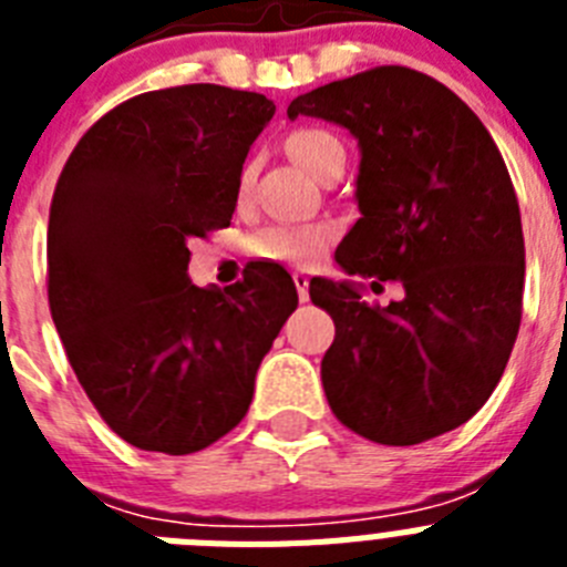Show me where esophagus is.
<instances>
[{"instance_id":"1","label":"esophagus","mask_w":567,"mask_h":567,"mask_svg":"<svg viewBox=\"0 0 567 567\" xmlns=\"http://www.w3.org/2000/svg\"><path fill=\"white\" fill-rule=\"evenodd\" d=\"M295 289H298V298L300 303H307L309 300V275L307 272H295Z\"/></svg>"}]
</instances>
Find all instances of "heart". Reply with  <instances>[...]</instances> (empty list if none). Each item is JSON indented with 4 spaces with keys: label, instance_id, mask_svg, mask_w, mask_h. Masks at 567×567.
<instances>
[{
    "label": "heart",
    "instance_id": "b5f03b06",
    "mask_svg": "<svg viewBox=\"0 0 567 567\" xmlns=\"http://www.w3.org/2000/svg\"><path fill=\"white\" fill-rule=\"evenodd\" d=\"M287 150L300 167L307 169L315 178H323L334 164L346 162V147L338 135L320 127H300L287 138ZM249 178H252V167H244L238 175V198L244 202V195L249 189ZM332 240V229L323 224H303V227H287V224H275V227L260 229L249 249L252 255L264 260H275V264H309L320 255V249Z\"/></svg>",
    "mask_w": 567,
    "mask_h": 567
}]
</instances>
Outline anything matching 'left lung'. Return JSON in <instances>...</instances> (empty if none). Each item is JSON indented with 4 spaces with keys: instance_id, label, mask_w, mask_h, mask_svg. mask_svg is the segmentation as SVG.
<instances>
[{
    "instance_id": "1",
    "label": "left lung",
    "mask_w": 567,
    "mask_h": 567,
    "mask_svg": "<svg viewBox=\"0 0 567 567\" xmlns=\"http://www.w3.org/2000/svg\"><path fill=\"white\" fill-rule=\"evenodd\" d=\"M312 115L358 138L360 218L334 260L349 278H312L334 320L320 380L334 417L383 445H417L483 409L519 332L525 244L503 155L468 104L437 79L374 68L303 93ZM363 279H400L389 308Z\"/></svg>"
}]
</instances>
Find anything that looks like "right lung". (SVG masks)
<instances>
[{
	"mask_svg": "<svg viewBox=\"0 0 567 567\" xmlns=\"http://www.w3.org/2000/svg\"><path fill=\"white\" fill-rule=\"evenodd\" d=\"M272 115L267 96L221 84L153 90L99 118L59 175L50 315L90 403L135 449L193 454L233 432L298 307L278 264L224 292L187 275L189 240L233 221Z\"/></svg>",
	"mask_w": 567,
	"mask_h": 567,
	"instance_id": "obj_1",
	"label": "right lung"
}]
</instances>
